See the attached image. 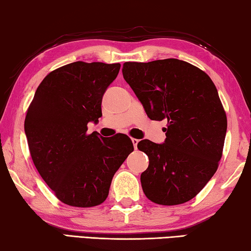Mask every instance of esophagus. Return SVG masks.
Segmentation results:
<instances>
[{
  "label": "esophagus",
  "instance_id": "1",
  "mask_svg": "<svg viewBox=\"0 0 251 251\" xmlns=\"http://www.w3.org/2000/svg\"><path fill=\"white\" fill-rule=\"evenodd\" d=\"M138 140H136V138H132V143H133V145H134V149L136 150L137 149V144H138Z\"/></svg>",
  "mask_w": 251,
  "mask_h": 251
}]
</instances>
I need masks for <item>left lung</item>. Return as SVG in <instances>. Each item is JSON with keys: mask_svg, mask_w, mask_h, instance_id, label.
<instances>
[{"mask_svg": "<svg viewBox=\"0 0 251 251\" xmlns=\"http://www.w3.org/2000/svg\"><path fill=\"white\" fill-rule=\"evenodd\" d=\"M123 75L152 121H168L163 144L143 140L150 164L141 174L149 200L176 205L193 199L218 169L226 116L211 78L178 59L125 62Z\"/></svg>", "mask_w": 251, "mask_h": 251, "instance_id": "8db88e82", "label": "left lung"}]
</instances>
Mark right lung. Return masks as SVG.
Returning a JSON list of instances; mask_svg holds the SVG:
<instances>
[{
	"label": "right lung",
	"mask_w": 251,
	"mask_h": 251,
	"mask_svg": "<svg viewBox=\"0 0 251 251\" xmlns=\"http://www.w3.org/2000/svg\"><path fill=\"white\" fill-rule=\"evenodd\" d=\"M119 63H69L46 75L27 108L25 130L35 168L63 203L104 202L114 174L134 151L127 135L87 134L101 117V99Z\"/></svg>",
	"instance_id": "obj_1"
}]
</instances>
